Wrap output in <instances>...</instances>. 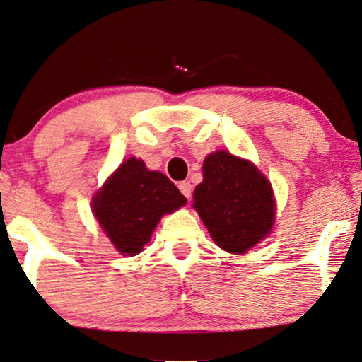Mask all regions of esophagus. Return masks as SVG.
<instances>
[{
	"label": "esophagus",
	"instance_id": "34e87169",
	"mask_svg": "<svg viewBox=\"0 0 362 362\" xmlns=\"http://www.w3.org/2000/svg\"><path fill=\"white\" fill-rule=\"evenodd\" d=\"M177 187H180L181 194L185 195L186 199H191V195H192V186H191V182H189V181H182V182H180V185H177Z\"/></svg>",
	"mask_w": 362,
	"mask_h": 362
}]
</instances>
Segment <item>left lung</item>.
<instances>
[{
  "label": "left lung",
  "mask_w": 362,
  "mask_h": 362,
  "mask_svg": "<svg viewBox=\"0 0 362 362\" xmlns=\"http://www.w3.org/2000/svg\"><path fill=\"white\" fill-rule=\"evenodd\" d=\"M204 180L194 191V209L215 244L245 253L271 233L276 200L271 182L252 162L216 151L202 165Z\"/></svg>",
  "instance_id": "8db88e82"
}]
</instances>
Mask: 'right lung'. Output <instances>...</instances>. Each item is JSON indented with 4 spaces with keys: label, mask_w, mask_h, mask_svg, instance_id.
<instances>
[{
    "label": "right lung",
    "mask_w": 362,
    "mask_h": 362,
    "mask_svg": "<svg viewBox=\"0 0 362 362\" xmlns=\"http://www.w3.org/2000/svg\"><path fill=\"white\" fill-rule=\"evenodd\" d=\"M186 202L167 176L132 157L96 192L91 209L117 250L134 257L151 240L160 218Z\"/></svg>",
    "instance_id": "right-lung-1"
}]
</instances>
